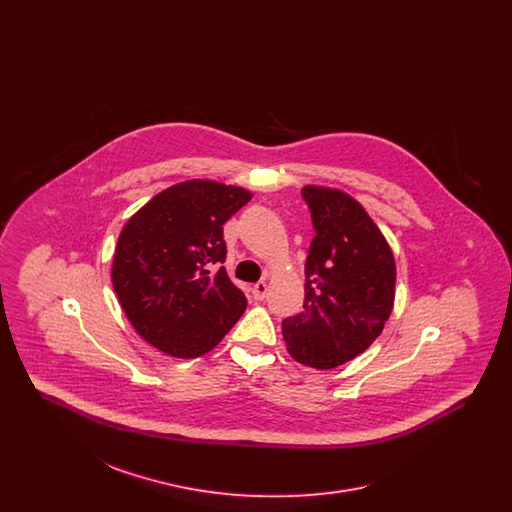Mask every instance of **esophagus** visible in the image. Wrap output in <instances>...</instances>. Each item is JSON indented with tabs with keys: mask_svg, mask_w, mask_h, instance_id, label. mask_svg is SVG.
<instances>
[{
	"mask_svg": "<svg viewBox=\"0 0 512 512\" xmlns=\"http://www.w3.org/2000/svg\"><path fill=\"white\" fill-rule=\"evenodd\" d=\"M251 293H253V297H255L257 301H263V299L267 297L268 293L267 282H263V280H261V282H257V284L253 286V290H251Z\"/></svg>",
	"mask_w": 512,
	"mask_h": 512,
	"instance_id": "34e87169",
	"label": "esophagus"
}]
</instances>
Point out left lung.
Instances as JSON below:
<instances>
[{
    "mask_svg": "<svg viewBox=\"0 0 512 512\" xmlns=\"http://www.w3.org/2000/svg\"><path fill=\"white\" fill-rule=\"evenodd\" d=\"M301 194L317 234L305 263L303 311L282 322V334L297 363L330 370L382 334L395 299V259L355 197L317 184Z\"/></svg>",
    "mask_w": 512,
    "mask_h": 512,
    "instance_id": "obj_1",
    "label": "left lung"
}]
</instances>
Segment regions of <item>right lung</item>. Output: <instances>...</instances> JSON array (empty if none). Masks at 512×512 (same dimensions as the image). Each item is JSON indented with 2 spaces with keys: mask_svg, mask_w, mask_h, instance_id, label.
<instances>
[{
  "mask_svg": "<svg viewBox=\"0 0 512 512\" xmlns=\"http://www.w3.org/2000/svg\"><path fill=\"white\" fill-rule=\"evenodd\" d=\"M253 194L194 178L149 199L122 228L111 280L134 330L159 351L195 359L244 315L247 299L220 267L222 224Z\"/></svg>",
  "mask_w": 512,
  "mask_h": 512,
  "instance_id": "add662e5",
  "label": "right lung"
}]
</instances>
